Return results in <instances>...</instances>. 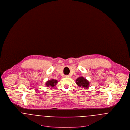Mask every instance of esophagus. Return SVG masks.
<instances>
[{"mask_svg": "<svg viewBox=\"0 0 130 130\" xmlns=\"http://www.w3.org/2000/svg\"><path fill=\"white\" fill-rule=\"evenodd\" d=\"M65 77H70V75H66L65 76Z\"/></svg>", "mask_w": 130, "mask_h": 130, "instance_id": "esophagus-1", "label": "esophagus"}]
</instances>
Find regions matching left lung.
Listing matches in <instances>:
<instances>
[{"label": "left lung", "mask_w": 130, "mask_h": 130, "mask_svg": "<svg viewBox=\"0 0 130 130\" xmlns=\"http://www.w3.org/2000/svg\"><path fill=\"white\" fill-rule=\"evenodd\" d=\"M76 84L80 87L84 89H87L90 85V82L86 78L80 76L76 79Z\"/></svg>", "instance_id": "left-lung-1"}]
</instances>
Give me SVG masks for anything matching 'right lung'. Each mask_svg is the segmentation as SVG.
I'll use <instances>...</instances> for the list:
<instances>
[{"instance_id": "add662e5", "label": "right lung", "mask_w": 130, "mask_h": 130, "mask_svg": "<svg viewBox=\"0 0 130 130\" xmlns=\"http://www.w3.org/2000/svg\"><path fill=\"white\" fill-rule=\"evenodd\" d=\"M58 81L56 80H55L54 79H52L50 80H48L46 82V85L47 87H54L55 86H56V84L57 83Z\"/></svg>"}]
</instances>
